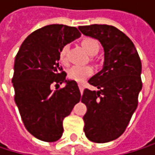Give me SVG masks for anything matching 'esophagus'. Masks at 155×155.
<instances>
[{
	"label": "esophagus",
	"instance_id": "34e87169",
	"mask_svg": "<svg viewBox=\"0 0 155 155\" xmlns=\"http://www.w3.org/2000/svg\"><path fill=\"white\" fill-rule=\"evenodd\" d=\"M78 86H79V89H80L81 93H82V92H83V90H84V85H83L82 83H79Z\"/></svg>",
	"mask_w": 155,
	"mask_h": 155
}]
</instances>
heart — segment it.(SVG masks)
<instances>
[{
    "instance_id": "heart-1",
    "label": "heart",
    "mask_w": 155,
    "mask_h": 155,
    "mask_svg": "<svg viewBox=\"0 0 155 155\" xmlns=\"http://www.w3.org/2000/svg\"><path fill=\"white\" fill-rule=\"evenodd\" d=\"M81 46L83 49L89 54H95L98 53L100 46L98 42L95 39L92 38H85L81 41ZM67 50H68V46L65 45L63 48L60 50V60L63 63H67ZM93 74V69L91 66H80V65H74L68 70V77L74 81H83L88 77H90Z\"/></svg>"
}]
</instances>
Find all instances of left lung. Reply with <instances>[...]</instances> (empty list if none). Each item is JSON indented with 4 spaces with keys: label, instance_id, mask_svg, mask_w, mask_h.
<instances>
[{
    "label": "left lung",
    "instance_id": "8db88e82",
    "mask_svg": "<svg viewBox=\"0 0 155 155\" xmlns=\"http://www.w3.org/2000/svg\"><path fill=\"white\" fill-rule=\"evenodd\" d=\"M78 28L98 39L104 49L101 71L88 81L99 91L85 89L81 102L87 107L83 116L86 137L94 143H107L124 133L137 108L141 60L131 39L115 27L94 24Z\"/></svg>",
    "mask_w": 155,
    "mask_h": 155
}]
</instances>
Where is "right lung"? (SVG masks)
<instances>
[{
	"instance_id": "add662e5",
	"label": "right lung",
	"mask_w": 155,
	"mask_h": 155,
	"mask_svg": "<svg viewBox=\"0 0 155 155\" xmlns=\"http://www.w3.org/2000/svg\"><path fill=\"white\" fill-rule=\"evenodd\" d=\"M80 37L74 27L47 25L32 32L16 55L14 100L25 127L38 139H60L64 118L81 100L77 82L66 80V73L59 65L60 50ZM63 82L64 88L52 91L53 84Z\"/></svg>"
}]
</instances>
